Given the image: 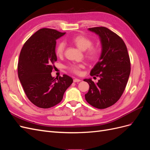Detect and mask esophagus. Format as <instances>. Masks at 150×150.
Masks as SVG:
<instances>
[{
  "mask_svg": "<svg viewBox=\"0 0 150 150\" xmlns=\"http://www.w3.org/2000/svg\"><path fill=\"white\" fill-rule=\"evenodd\" d=\"M73 81H74V83H79V82H80V81H81V79L75 78V79H74Z\"/></svg>",
  "mask_w": 150,
  "mask_h": 150,
  "instance_id": "34e87169",
  "label": "esophagus"
}]
</instances>
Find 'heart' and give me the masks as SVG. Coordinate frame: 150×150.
Returning <instances> with one entry per match:
<instances>
[{
	"instance_id": "obj_1",
	"label": "heart",
	"mask_w": 150,
	"mask_h": 150,
	"mask_svg": "<svg viewBox=\"0 0 150 150\" xmlns=\"http://www.w3.org/2000/svg\"><path fill=\"white\" fill-rule=\"evenodd\" d=\"M70 42L74 44L82 51H85V56L91 61H95L98 59L100 53V49L98 46H92L93 42L91 39L84 35L79 34L72 37ZM65 50L64 42H59L56 47L55 52L58 57H62ZM84 67L83 64H72L68 67V69L74 74H79L81 69Z\"/></svg>"
}]
</instances>
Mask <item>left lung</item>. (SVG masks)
I'll return each instance as SVG.
<instances>
[{
    "label": "left lung",
    "mask_w": 150,
    "mask_h": 150,
    "mask_svg": "<svg viewBox=\"0 0 150 150\" xmlns=\"http://www.w3.org/2000/svg\"><path fill=\"white\" fill-rule=\"evenodd\" d=\"M101 39L102 52L90 75L100 78L95 83L91 79L84 81L89 85L85 99L98 109H105L115 104L123 93L131 71V63L125 43L118 35L105 27L88 29Z\"/></svg>",
    "instance_id": "8db88e82"
}]
</instances>
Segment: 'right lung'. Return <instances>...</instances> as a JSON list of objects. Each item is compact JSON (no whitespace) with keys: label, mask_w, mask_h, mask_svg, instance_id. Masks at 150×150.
Segmentation results:
<instances>
[{"label":"right lung","mask_w":150,"mask_h":150,"mask_svg":"<svg viewBox=\"0 0 150 150\" xmlns=\"http://www.w3.org/2000/svg\"><path fill=\"white\" fill-rule=\"evenodd\" d=\"M55 29L42 28L25 42L17 65L18 76L29 101L40 108L56 106L73 82L66 74L56 79L51 76L57 61L56 40L64 35Z\"/></svg>","instance_id":"obj_1"}]
</instances>
